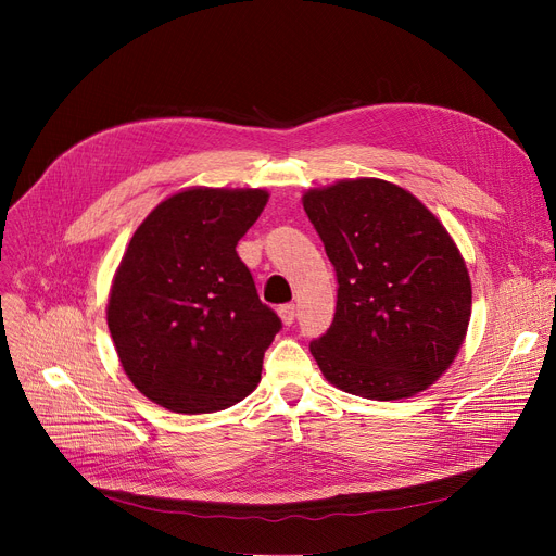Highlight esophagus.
Listing matches in <instances>:
<instances>
[{"label":"esophagus","instance_id":"esophagus-1","mask_svg":"<svg viewBox=\"0 0 556 556\" xmlns=\"http://www.w3.org/2000/svg\"><path fill=\"white\" fill-rule=\"evenodd\" d=\"M295 304H283V306H279V317H281V323L286 325V327H290L295 323Z\"/></svg>","mask_w":556,"mask_h":556}]
</instances>
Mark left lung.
Listing matches in <instances>:
<instances>
[{
	"label": "left lung",
	"instance_id": "1",
	"mask_svg": "<svg viewBox=\"0 0 556 556\" xmlns=\"http://www.w3.org/2000/svg\"><path fill=\"white\" fill-rule=\"evenodd\" d=\"M302 202L338 277L333 323L311 342L327 381L374 401L432 386L471 319V279L446 227L376 178L311 189Z\"/></svg>",
	"mask_w": 556,
	"mask_h": 556
}]
</instances>
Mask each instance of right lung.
<instances>
[{"label":"right lung","instance_id":"1","mask_svg":"<svg viewBox=\"0 0 556 556\" xmlns=\"http://www.w3.org/2000/svg\"><path fill=\"white\" fill-rule=\"evenodd\" d=\"M263 189H187L137 227L114 275L108 329L132 386L180 415L225 410L261 381L281 329L237 254Z\"/></svg>","mask_w":556,"mask_h":556}]
</instances>
